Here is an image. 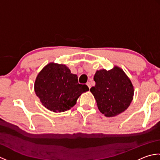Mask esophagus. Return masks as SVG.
I'll list each match as a JSON object with an SVG mask.
<instances>
[{"instance_id": "1", "label": "esophagus", "mask_w": 160, "mask_h": 160, "mask_svg": "<svg viewBox=\"0 0 160 160\" xmlns=\"http://www.w3.org/2000/svg\"><path fill=\"white\" fill-rule=\"evenodd\" d=\"M87 85L88 86V87H89V89H90V88H91V82H88L87 83Z\"/></svg>"}]
</instances>
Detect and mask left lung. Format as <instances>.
<instances>
[{"mask_svg":"<svg viewBox=\"0 0 160 160\" xmlns=\"http://www.w3.org/2000/svg\"><path fill=\"white\" fill-rule=\"evenodd\" d=\"M96 85L90 89L96 100L98 109L107 117H113L127 109L133 96L131 80L120 68L97 71Z\"/></svg>","mask_w":160,"mask_h":160,"instance_id":"8db88e82","label":"left lung"}]
</instances>
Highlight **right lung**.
<instances>
[{"instance_id": "add662e5", "label": "right lung", "mask_w": 160, "mask_h": 160, "mask_svg": "<svg viewBox=\"0 0 160 160\" xmlns=\"http://www.w3.org/2000/svg\"><path fill=\"white\" fill-rule=\"evenodd\" d=\"M35 92L42 104L53 112H64L76 104L78 98L89 89L78 83V76L64 64L49 63L36 78Z\"/></svg>"}]
</instances>
